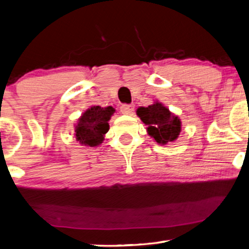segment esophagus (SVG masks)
I'll use <instances>...</instances> for the list:
<instances>
[{
  "label": "esophagus",
  "mask_w": 249,
  "mask_h": 249,
  "mask_svg": "<svg viewBox=\"0 0 249 249\" xmlns=\"http://www.w3.org/2000/svg\"><path fill=\"white\" fill-rule=\"evenodd\" d=\"M134 105L133 104H123L121 107V112L123 113V114H132L134 112Z\"/></svg>",
  "instance_id": "obj_1"
}]
</instances>
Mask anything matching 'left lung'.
<instances>
[{
	"label": "left lung",
	"instance_id": "left-lung-1",
	"mask_svg": "<svg viewBox=\"0 0 249 249\" xmlns=\"http://www.w3.org/2000/svg\"><path fill=\"white\" fill-rule=\"evenodd\" d=\"M137 115L145 123L149 136L160 145H166L178 138L181 132V122L178 116L161 103L156 102L148 107H138Z\"/></svg>",
	"mask_w": 249,
	"mask_h": 249
}]
</instances>
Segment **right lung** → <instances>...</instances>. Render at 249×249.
<instances>
[{"label": "right lung", "mask_w": 249, "mask_h": 249, "mask_svg": "<svg viewBox=\"0 0 249 249\" xmlns=\"http://www.w3.org/2000/svg\"><path fill=\"white\" fill-rule=\"evenodd\" d=\"M115 108L112 107H92L83 113L75 125V138L80 144L94 147L104 140V135L108 132V121L114 114Z\"/></svg>", "instance_id": "add662e5"}]
</instances>
